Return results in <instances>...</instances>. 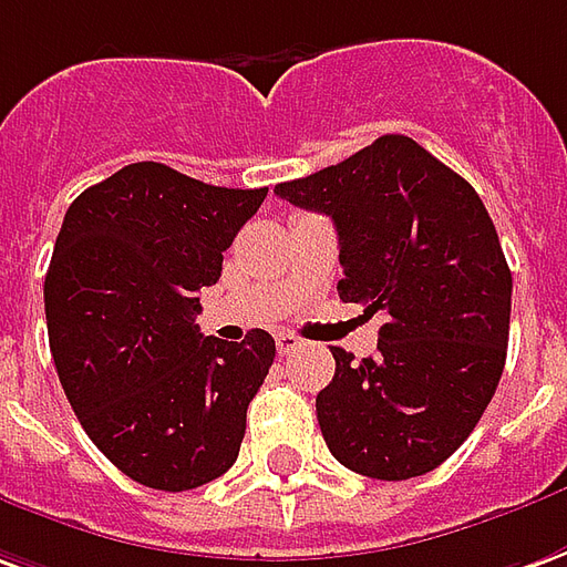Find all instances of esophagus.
Instances as JSON below:
<instances>
[{"mask_svg":"<svg viewBox=\"0 0 567 567\" xmlns=\"http://www.w3.org/2000/svg\"><path fill=\"white\" fill-rule=\"evenodd\" d=\"M303 347V340L297 338V334H291V331H282V334H276V350H279V355H288V352H295Z\"/></svg>","mask_w":567,"mask_h":567,"instance_id":"1","label":"esophagus"}]
</instances>
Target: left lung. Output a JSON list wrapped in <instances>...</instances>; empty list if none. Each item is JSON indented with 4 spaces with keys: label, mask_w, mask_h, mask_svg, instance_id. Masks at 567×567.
I'll return each mask as SVG.
<instances>
[{
    "label": "left lung",
    "mask_w": 567,
    "mask_h": 567,
    "mask_svg": "<svg viewBox=\"0 0 567 567\" xmlns=\"http://www.w3.org/2000/svg\"><path fill=\"white\" fill-rule=\"evenodd\" d=\"M276 196L334 220L340 300L383 316L374 355L331 350L324 445L359 476L430 473L476 430L506 362L513 272L478 193L417 141L383 134Z\"/></svg>",
    "instance_id": "left-lung-1"
}]
</instances>
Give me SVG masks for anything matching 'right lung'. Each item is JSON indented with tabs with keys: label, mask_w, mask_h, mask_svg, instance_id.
<instances>
[{
	"label": "right lung",
	"mask_w": 567,
	"mask_h": 567,
	"mask_svg": "<svg viewBox=\"0 0 567 567\" xmlns=\"http://www.w3.org/2000/svg\"><path fill=\"white\" fill-rule=\"evenodd\" d=\"M264 199L134 162L66 208L45 276L54 368L91 442L146 488H199L239 457L276 340L205 338L196 316Z\"/></svg>",
	"instance_id": "right-lung-1"
}]
</instances>
